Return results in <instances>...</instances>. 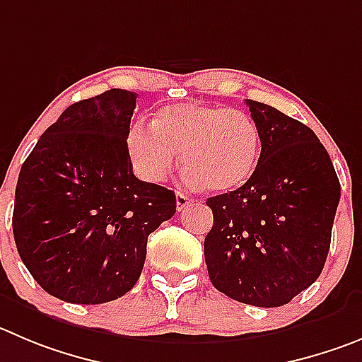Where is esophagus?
<instances>
[{"label": "esophagus", "instance_id": "34e87169", "mask_svg": "<svg viewBox=\"0 0 362 362\" xmlns=\"http://www.w3.org/2000/svg\"><path fill=\"white\" fill-rule=\"evenodd\" d=\"M191 198L187 197V194H184L182 191H177V209L178 211H184L185 207H189V204H191Z\"/></svg>", "mask_w": 362, "mask_h": 362}]
</instances>
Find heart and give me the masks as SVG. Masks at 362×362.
Masks as SVG:
<instances>
[{
	"label": "heart",
	"instance_id": "obj_1",
	"mask_svg": "<svg viewBox=\"0 0 362 362\" xmlns=\"http://www.w3.org/2000/svg\"><path fill=\"white\" fill-rule=\"evenodd\" d=\"M127 151L132 168L144 182L165 180L177 151H182L189 184L230 192L245 185L255 171L261 132L245 110L191 101L157 110L151 124H132Z\"/></svg>",
	"mask_w": 362,
	"mask_h": 362
}]
</instances>
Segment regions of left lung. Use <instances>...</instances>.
<instances>
[{
  "label": "left lung",
  "mask_w": 362,
  "mask_h": 362,
  "mask_svg": "<svg viewBox=\"0 0 362 362\" xmlns=\"http://www.w3.org/2000/svg\"><path fill=\"white\" fill-rule=\"evenodd\" d=\"M246 105L261 132V155L245 185L207 200L214 225L205 262L218 291L280 307L322 273L341 185L309 127L266 103Z\"/></svg>",
  "instance_id": "8db88e82"
}]
</instances>
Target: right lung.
I'll list each match as a JSON object with an SVG mask.
<instances>
[{
    "label": "right lung",
    "instance_id": "obj_1",
    "mask_svg": "<svg viewBox=\"0 0 362 362\" xmlns=\"http://www.w3.org/2000/svg\"><path fill=\"white\" fill-rule=\"evenodd\" d=\"M137 94L67 107L40 135L16 185L12 228L40 288L71 303L121 298L139 280L148 235L177 211L175 192L132 171L127 134Z\"/></svg>",
    "mask_w": 362,
    "mask_h": 362
}]
</instances>
